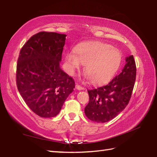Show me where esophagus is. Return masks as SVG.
Here are the masks:
<instances>
[{
	"label": "esophagus",
	"instance_id": "34e87169",
	"mask_svg": "<svg viewBox=\"0 0 157 157\" xmlns=\"http://www.w3.org/2000/svg\"><path fill=\"white\" fill-rule=\"evenodd\" d=\"M75 88H76V89L79 90H84V87H82V86L79 85V84H76V86H75Z\"/></svg>",
	"mask_w": 157,
	"mask_h": 157
}]
</instances>
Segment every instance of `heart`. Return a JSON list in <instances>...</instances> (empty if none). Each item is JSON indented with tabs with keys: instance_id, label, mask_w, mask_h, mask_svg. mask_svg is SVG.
<instances>
[{
	"instance_id": "b5f03b06",
	"label": "heart",
	"mask_w": 157,
	"mask_h": 157,
	"mask_svg": "<svg viewBox=\"0 0 157 157\" xmlns=\"http://www.w3.org/2000/svg\"><path fill=\"white\" fill-rule=\"evenodd\" d=\"M66 61L71 73L85 65L84 71L93 84H101L111 79L121 61L118 48L102 42H88L76 46L75 51L66 55Z\"/></svg>"
}]
</instances>
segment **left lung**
<instances>
[{
	"mask_svg": "<svg viewBox=\"0 0 157 157\" xmlns=\"http://www.w3.org/2000/svg\"><path fill=\"white\" fill-rule=\"evenodd\" d=\"M125 61L122 71L108 84L88 90L90 101L84 112L91 121H111L128 105L135 84L136 65L133 55L128 56Z\"/></svg>",
	"mask_w": 157,
	"mask_h": 157,
	"instance_id": "1",
	"label": "left lung"
}]
</instances>
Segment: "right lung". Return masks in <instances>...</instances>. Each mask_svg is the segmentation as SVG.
Returning <instances> with one entry per match:
<instances>
[{
  "label": "right lung",
  "instance_id": "obj_1",
  "mask_svg": "<svg viewBox=\"0 0 157 157\" xmlns=\"http://www.w3.org/2000/svg\"><path fill=\"white\" fill-rule=\"evenodd\" d=\"M65 34L40 32L23 46L17 63L16 84L26 105L41 117L57 115L75 88L60 68Z\"/></svg>",
  "mask_w": 157,
  "mask_h": 157
}]
</instances>
